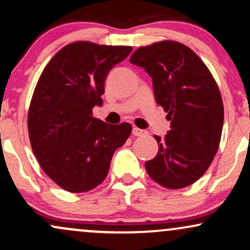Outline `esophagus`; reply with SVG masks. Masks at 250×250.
Returning <instances> with one entry per match:
<instances>
[{"mask_svg":"<svg viewBox=\"0 0 250 250\" xmlns=\"http://www.w3.org/2000/svg\"><path fill=\"white\" fill-rule=\"evenodd\" d=\"M133 134H134V136H142V135L147 134V131L142 130V129H140L137 127H135V128H133Z\"/></svg>","mask_w":250,"mask_h":250,"instance_id":"1","label":"esophagus"}]
</instances>
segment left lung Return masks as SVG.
Masks as SVG:
<instances>
[{"label": "left lung", "instance_id": "8db88e82", "mask_svg": "<svg viewBox=\"0 0 250 250\" xmlns=\"http://www.w3.org/2000/svg\"><path fill=\"white\" fill-rule=\"evenodd\" d=\"M129 62L151 76L155 100L170 121L165 137L154 136L159 153L146 170L165 188L188 187L207 171L220 146L223 102L217 83L190 48L170 40L140 47Z\"/></svg>", "mask_w": 250, "mask_h": 250}]
</instances>
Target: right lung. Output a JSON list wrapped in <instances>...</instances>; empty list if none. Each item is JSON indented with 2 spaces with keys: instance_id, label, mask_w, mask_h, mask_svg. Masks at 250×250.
Returning a JSON list of instances; mask_svg holds the SVG:
<instances>
[{
  "instance_id": "right-lung-1",
  "label": "right lung",
  "mask_w": 250,
  "mask_h": 250,
  "mask_svg": "<svg viewBox=\"0 0 250 250\" xmlns=\"http://www.w3.org/2000/svg\"><path fill=\"white\" fill-rule=\"evenodd\" d=\"M130 45L77 41L64 45L43 69L28 110L33 153L45 174L70 193H84L107 177L111 157L131 134V125L93 117L102 105L104 81Z\"/></svg>"
}]
</instances>
